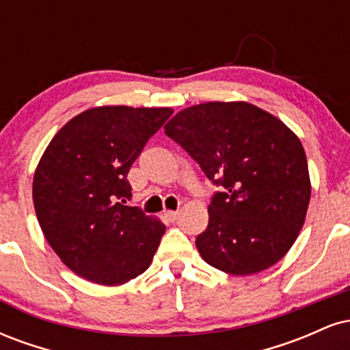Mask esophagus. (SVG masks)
Here are the masks:
<instances>
[{
	"label": "esophagus",
	"mask_w": 350,
	"mask_h": 350,
	"mask_svg": "<svg viewBox=\"0 0 350 350\" xmlns=\"http://www.w3.org/2000/svg\"><path fill=\"white\" fill-rule=\"evenodd\" d=\"M166 217L171 220V222H174V220H178L179 211H167V212H166Z\"/></svg>",
	"instance_id": "34e87169"
}]
</instances>
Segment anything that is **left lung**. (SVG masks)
<instances>
[{
  "instance_id": "obj_1",
  "label": "left lung",
  "mask_w": 350,
  "mask_h": 350,
  "mask_svg": "<svg viewBox=\"0 0 350 350\" xmlns=\"http://www.w3.org/2000/svg\"><path fill=\"white\" fill-rule=\"evenodd\" d=\"M164 133L224 192L196 239L204 262L247 276L280 262L303 227L311 199L306 152L281 120L247 102L184 108Z\"/></svg>"
}]
</instances>
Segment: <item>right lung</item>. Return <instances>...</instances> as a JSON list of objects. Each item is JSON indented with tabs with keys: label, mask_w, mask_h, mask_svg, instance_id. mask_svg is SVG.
<instances>
[{
	"label": "right lung",
	"mask_w": 350,
	"mask_h": 350,
	"mask_svg": "<svg viewBox=\"0 0 350 350\" xmlns=\"http://www.w3.org/2000/svg\"><path fill=\"white\" fill-rule=\"evenodd\" d=\"M171 115V108H90L44 151L33 180L36 215L52 250L82 278L118 286L151 265L166 226L124 206L126 176Z\"/></svg>",
	"instance_id": "right-lung-1"
}]
</instances>
